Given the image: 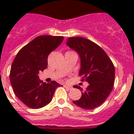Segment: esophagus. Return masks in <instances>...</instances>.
Segmentation results:
<instances>
[{"instance_id":"esophagus-1","label":"esophagus","mask_w":134,"mask_h":134,"mask_svg":"<svg viewBox=\"0 0 134 134\" xmlns=\"http://www.w3.org/2000/svg\"><path fill=\"white\" fill-rule=\"evenodd\" d=\"M64 88H67V89H68V90H70V89H72V87H71L70 86H68V85H64Z\"/></svg>"}]
</instances>
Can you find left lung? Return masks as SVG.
<instances>
[{"label": "left lung", "instance_id": "8db88e82", "mask_svg": "<svg viewBox=\"0 0 134 134\" xmlns=\"http://www.w3.org/2000/svg\"><path fill=\"white\" fill-rule=\"evenodd\" d=\"M66 45L78 53L80 59L79 76L89 85L80 99L73 103L85 109H93L105 102L113 89L115 80L113 64L105 51L84 37H69ZM74 88L80 89L77 85Z\"/></svg>", "mask_w": 134, "mask_h": 134}]
</instances>
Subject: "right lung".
<instances>
[{"mask_svg": "<svg viewBox=\"0 0 134 134\" xmlns=\"http://www.w3.org/2000/svg\"><path fill=\"white\" fill-rule=\"evenodd\" d=\"M64 37L42 35L21 48L12 64L10 81L15 95L26 106L40 109L51 102L57 87L55 81L46 84L39 78L48 67V57L62 42Z\"/></svg>", "mask_w": 134, "mask_h": 134, "instance_id": "1", "label": "right lung"}]
</instances>
